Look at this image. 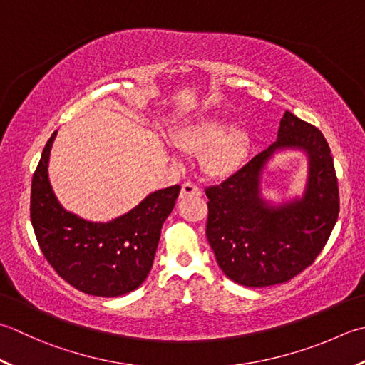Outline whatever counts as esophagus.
I'll list each match as a JSON object with an SVG mask.
<instances>
[{
	"instance_id": "obj_1",
	"label": "esophagus",
	"mask_w": 365,
	"mask_h": 365,
	"mask_svg": "<svg viewBox=\"0 0 365 365\" xmlns=\"http://www.w3.org/2000/svg\"><path fill=\"white\" fill-rule=\"evenodd\" d=\"M202 195V191L199 187H196V185H192L191 182H185L182 185V191H180V197L185 199V197H199Z\"/></svg>"
}]
</instances>
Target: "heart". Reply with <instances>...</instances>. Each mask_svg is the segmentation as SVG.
Returning <instances> with one entry per match:
<instances>
[{
  "label": "heart",
  "mask_w": 365,
  "mask_h": 365,
  "mask_svg": "<svg viewBox=\"0 0 365 365\" xmlns=\"http://www.w3.org/2000/svg\"><path fill=\"white\" fill-rule=\"evenodd\" d=\"M173 144L182 150H204L202 168L210 175L235 173L247 158L250 135L244 126H227L223 117L213 115L170 134Z\"/></svg>",
  "instance_id": "b5f03b06"
}]
</instances>
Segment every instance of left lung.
<instances>
[{
	"instance_id": "8db88e82",
	"label": "left lung",
	"mask_w": 365,
	"mask_h": 365,
	"mask_svg": "<svg viewBox=\"0 0 365 365\" xmlns=\"http://www.w3.org/2000/svg\"><path fill=\"white\" fill-rule=\"evenodd\" d=\"M307 160L301 195L272 202L262 195L263 175L278 154ZM209 197L207 240L220 269L250 288L284 283L315 261L339 217V187L331 148L318 128L284 112L277 140Z\"/></svg>"
}]
</instances>
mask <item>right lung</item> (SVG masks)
<instances>
[{"label": "right lung", "instance_id": "obj_1", "mask_svg": "<svg viewBox=\"0 0 365 365\" xmlns=\"http://www.w3.org/2000/svg\"><path fill=\"white\" fill-rule=\"evenodd\" d=\"M55 131L42 150L31 182V225L56 274L85 294L123 296L139 288L152 270L161 226L173 212L180 187L150 192L110 221H90L64 209L48 180Z\"/></svg>", "mask_w": 365, "mask_h": 365}]
</instances>
